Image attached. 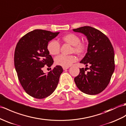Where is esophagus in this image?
I'll return each mask as SVG.
<instances>
[{
  "label": "esophagus",
  "mask_w": 126,
  "mask_h": 126,
  "mask_svg": "<svg viewBox=\"0 0 126 126\" xmlns=\"http://www.w3.org/2000/svg\"><path fill=\"white\" fill-rule=\"evenodd\" d=\"M69 68V67H63V70H66Z\"/></svg>",
  "instance_id": "1"
}]
</instances>
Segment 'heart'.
<instances>
[{"instance_id":"heart-1","label":"heart","mask_w":126,"mask_h":126,"mask_svg":"<svg viewBox=\"0 0 126 126\" xmlns=\"http://www.w3.org/2000/svg\"><path fill=\"white\" fill-rule=\"evenodd\" d=\"M64 42L73 46L72 51L78 54H80L85 50V45L80 42V39L76 34L70 33L62 37ZM47 50L51 55H56L59 54L60 45L55 40H51L47 45ZM77 61V58L74 55H61L55 58V63L58 65L63 67H69Z\"/></svg>"}]
</instances>
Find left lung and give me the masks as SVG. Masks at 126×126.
Masks as SVG:
<instances>
[{
  "label": "left lung",
  "instance_id": "1",
  "mask_svg": "<svg viewBox=\"0 0 126 126\" xmlns=\"http://www.w3.org/2000/svg\"><path fill=\"white\" fill-rule=\"evenodd\" d=\"M73 31L84 34L89 43L87 53L80 63L89 68L80 69L75 84L84 93L97 94L106 89L114 71L113 47L109 38L94 28L84 26ZM86 69L90 70L85 72Z\"/></svg>",
  "mask_w": 126,
  "mask_h": 126
}]
</instances>
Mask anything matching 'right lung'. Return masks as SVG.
I'll use <instances>...</instances> for the list:
<instances>
[{
	"label": "right lung",
	"mask_w": 126,
	"mask_h": 126,
	"mask_svg": "<svg viewBox=\"0 0 126 126\" xmlns=\"http://www.w3.org/2000/svg\"><path fill=\"white\" fill-rule=\"evenodd\" d=\"M60 32L35 30L29 32L17 42L14 52V66L20 83L28 94L36 99L51 95L56 89L63 68L56 65L44 73L46 65L50 67L54 63L47 50L48 43Z\"/></svg>",
	"instance_id": "obj_1"
}]
</instances>
